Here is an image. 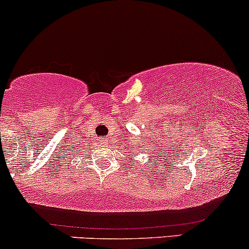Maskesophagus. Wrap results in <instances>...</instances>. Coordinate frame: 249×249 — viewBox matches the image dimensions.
I'll return each instance as SVG.
<instances>
[{"instance_id":"esophagus-1","label":"esophagus","mask_w":249,"mask_h":249,"mask_svg":"<svg viewBox=\"0 0 249 249\" xmlns=\"http://www.w3.org/2000/svg\"><path fill=\"white\" fill-rule=\"evenodd\" d=\"M100 142L102 143V145H107V143H108V140H107V139H102V140H101Z\"/></svg>"}]
</instances>
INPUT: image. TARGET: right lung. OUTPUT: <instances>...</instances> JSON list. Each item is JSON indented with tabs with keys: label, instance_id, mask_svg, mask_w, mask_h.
<instances>
[{
	"label": "right lung",
	"instance_id": "1",
	"mask_svg": "<svg viewBox=\"0 0 249 249\" xmlns=\"http://www.w3.org/2000/svg\"><path fill=\"white\" fill-rule=\"evenodd\" d=\"M79 149H81V146H79L78 148H77V146L74 145V147H71V148H69V152H68V153H70V156H74V154L78 153Z\"/></svg>",
	"mask_w": 249,
	"mask_h": 249
}]
</instances>
